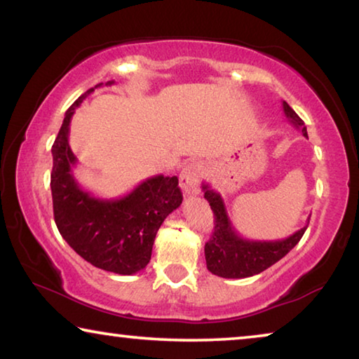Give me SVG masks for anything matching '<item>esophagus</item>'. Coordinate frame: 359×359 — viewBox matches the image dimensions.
<instances>
[{
	"mask_svg": "<svg viewBox=\"0 0 359 359\" xmlns=\"http://www.w3.org/2000/svg\"><path fill=\"white\" fill-rule=\"evenodd\" d=\"M205 174V166L201 161H193L184 166L180 172V188L185 194H198L199 184Z\"/></svg>",
	"mask_w": 359,
	"mask_h": 359,
	"instance_id": "34e87169",
	"label": "esophagus"
}]
</instances>
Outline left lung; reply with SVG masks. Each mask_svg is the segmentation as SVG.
I'll use <instances>...</instances> for the list:
<instances>
[{
	"mask_svg": "<svg viewBox=\"0 0 359 359\" xmlns=\"http://www.w3.org/2000/svg\"><path fill=\"white\" fill-rule=\"evenodd\" d=\"M282 106L285 117L288 118L290 123H293L297 130H301L304 137H309L299 115L288 106L287 101H282ZM203 191L215 217L214 233H212L209 242L204 247L205 264H208V269L212 274L218 277L245 278L259 274L267 267L276 264L278 259H282L291 248H294L307 229L309 223L282 241L244 239L231 223L222 194L212 190L209 184H203ZM309 220H311V217H309Z\"/></svg>",
	"mask_w": 359,
	"mask_h": 359,
	"instance_id": "left-lung-1",
	"label": "left lung"
}]
</instances>
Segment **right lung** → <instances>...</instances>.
I'll return each mask as SVG.
<instances>
[{
  "mask_svg": "<svg viewBox=\"0 0 359 359\" xmlns=\"http://www.w3.org/2000/svg\"><path fill=\"white\" fill-rule=\"evenodd\" d=\"M95 88L66 111L52 145L53 217L62 238L85 261L114 274L133 276L149 264L158 229L182 204L179 179L158 174L115 199L98 198L79 185L74 177L77 158L69 147V123L76 109Z\"/></svg>",
  "mask_w": 359,
  "mask_h": 359,
  "instance_id": "1",
  "label": "right lung"
}]
</instances>
